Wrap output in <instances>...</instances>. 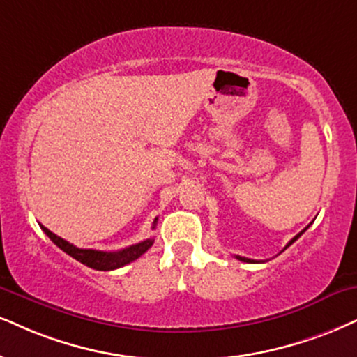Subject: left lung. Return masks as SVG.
<instances>
[{
	"mask_svg": "<svg viewBox=\"0 0 357 357\" xmlns=\"http://www.w3.org/2000/svg\"><path fill=\"white\" fill-rule=\"evenodd\" d=\"M310 225H311V223H310ZM310 225H307V227H306V228H305V230H303V231H300V233H298V235H296V236H294V238H291V240H289V243L284 246V250H286V248H288V246H289V245H293V243H294V241H296L298 238H300V236L303 235V233H305V231L307 230V228H310ZM236 258H238V259H240V261H246V263H248V261H255V259H250V258H245V257H236Z\"/></svg>",
	"mask_w": 357,
	"mask_h": 357,
	"instance_id": "8db88e82",
	"label": "left lung"
}]
</instances>
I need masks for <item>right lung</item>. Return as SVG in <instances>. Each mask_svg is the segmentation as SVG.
I'll list each match as a JSON object with an SVG mask.
<instances>
[{"label": "right lung", "mask_w": 357, "mask_h": 357, "mask_svg": "<svg viewBox=\"0 0 357 357\" xmlns=\"http://www.w3.org/2000/svg\"><path fill=\"white\" fill-rule=\"evenodd\" d=\"M155 223H157V218L153 220L152 228H155ZM41 228L43 231L50 236L52 243L59 246L64 253H68L69 257H73L74 259H77V261H81L82 265L99 271H111V270H117V268L129 265V263L134 261V259L142 257V255L147 252L153 243V240L149 238V240L140 241V243L127 246L124 250H119V252H99V250H91V248H77V246H74L73 243H69V241H66L61 238V236H57L56 233L47 230L46 227L41 225Z\"/></svg>", "instance_id": "obj_1"}]
</instances>
